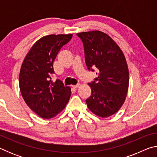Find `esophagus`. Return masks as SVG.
I'll return each instance as SVG.
<instances>
[{
  "label": "esophagus",
  "instance_id": "1",
  "mask_svg": "<svg viewBox=\"0 0 157 157\" xmlns=\"http://www.w3.org/2000/svg\"><path fill=\"white\" fill-rule=\"evenodd\" d=\"M79 86V84H76V85H73V86H72V87H73V89H77Z\"/></svg>",
  "mask_w": 157,
  "mask_h": 157
}]
</instances>
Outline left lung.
<instances>
[{
  "label": "left lung",
  "instance_id": "obj_1",
  "mask_svg": "<svg viewBox=\"0 0 157 157\" xmlns=\"http://www.w3.org/2000/svg\"><path fill=\"white\" fill-rule=\"evenodd\" d=\"M83 43L89 71L96 68L98 77L89 85L91 95L86 100L90 111L107 118L120 109L129 86V71L123 52L111 37L95 30L77 34Z\"/></svg>",
  "mask_w": 157,
  "mask_h": 157
}]
</instances>
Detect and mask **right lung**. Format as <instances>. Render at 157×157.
<instances>
[{
    "label": "right lung",
    "mask_w": 157,
    "mask_h": 157,
    "mask_svg": "<svg viewBox=\"0 0 157 157\" xmlns=\"http://www.w3.org/2000/svg\"><path fill=\"white\" fill-rule=\"evenodd\" d=\"M73 34H50L39 39L26 55L19 74L23 100L34 113L51 118L60 113L70 99L71 91L60 79L51 80L53 62L59 50Z\"/></svg>",
    "instance_id": "add662e5"
}]
</instances>
